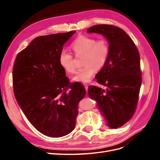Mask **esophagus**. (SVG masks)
<instances>
[{"mask_svg": "<svg viewBox=\"0 0 160 160\" xmlns=\"http://www.w3.org/2000/svg\"><path fill=\"white\" fill-rule=\"evenodd\" d=\"M83 85H84V86H85V88L86 90L88 91V88H89V84H88V83H85Z\"/></svg>", "mask_w": 160, "mask_h": 160, "instance_id": "obj_1", "label": "esophagus"}]
</instances>
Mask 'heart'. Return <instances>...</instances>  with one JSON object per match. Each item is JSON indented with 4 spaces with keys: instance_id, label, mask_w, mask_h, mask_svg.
<instances>
[{
    "instance_id": "1",
    "label": "heart",
    "mask_w": 160,
    "mask_h": 160,
    "mask_svg": "<svg viewBox=\"0 0 160 160\" xmlns=\"http://www.w3.org/2000/svg\"><path fill=\"white\" fill-rule=\"evenodd\" d=\"M71 47L77 56L83 55L82 63L84 65L77 71L73 77L75 81L83 83L89 81L94 75L95 69H102L109 59L110 47L105 38L97 39L94 37L80 35L72 42ZM59 61L67 72L72 73L75 71L72 53L62 51L59 54Z\"/></svg>"
}]
</instances>
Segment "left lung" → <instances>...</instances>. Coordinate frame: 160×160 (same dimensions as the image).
<instances>
[{"label":"left lung","mask_w":160,"mask_h":160,"mask_svg":"<svg viewBox=\"0 0 160 160\" xmlns=\"http://www.w3.org/2000/svg\"><path fill=\"white\" fill-rule=\"evenodd\" d=\"M88 32L102 34L109 42V59L95 76L97 82L107 89L91 85L88 93L97 101L108 126L117 129L132 119L137 108L142 82L139 52L131 37L118 27L98 25Z\"/></svg>","instance_id":"obj_1"}]
</instances>
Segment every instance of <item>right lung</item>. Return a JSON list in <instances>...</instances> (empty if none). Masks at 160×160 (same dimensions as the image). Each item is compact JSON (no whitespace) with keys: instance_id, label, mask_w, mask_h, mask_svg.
<instances>
[{"instance_id":"right-lung-1","label":"right lung","mask_w":160,"mask_h":160,"mask_svg":"<svg viewBox=\"0 0 160 160\" xmlns=\"http://www.w3.org/2000/svg\"><path fill=\"white\" fill-rule=\"evenodd\" d=\"M75 32L37 37L14 61L17 103L33 126L50 137L65 136L75 129L78 104L86 95L81 83H71L59 61L64 44Z\"/></svg>"}]
</instances>
